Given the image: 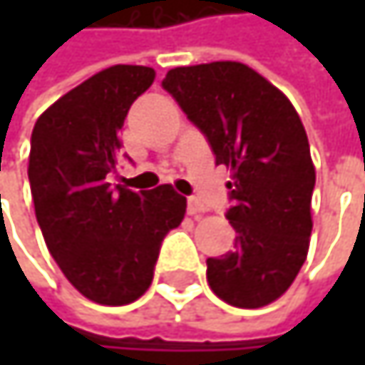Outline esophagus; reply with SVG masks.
Instances as JSON below:
<instances>
[{
	"instance_id": "obj_1",
	"label": "esophagus",
	"mask_w": 365,
	"mask_h": 365,
	"mask_svg": "<svg viewBox=\"0 0 365 365\" xmlns=\"http://www.w3.org/2000/svg\"><path fill=\"white\" fill-rule=\"evenodd\" d=\"M187 213L194 215V217H198L200 213H205V207L198 202V198H187Z\"/></svg>"
}]
</instances>
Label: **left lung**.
Segmentation results:
<instances>
[{"instance_id":"1","label":"left lung","mask_w":365,"mask_h":365,"mask_svg":"<svg viewBox=\"0 0 365 365\" xmlns=\"http://www.w3.org/2000/svg\"><path fill=\"white\" fill-rule=\"evenodd\" d=\"M163 88L207 137L215 165L232 171L235 252L207 259L209 287L232 307H266L294 283L311 243L315 167L302 120L277 86L237 61L175 67Z\"/></svg>"}]
</instances>
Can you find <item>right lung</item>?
I'll list each match as a JSON object with an SVG mask.
<instances>
[{
	"label": "right lung",
	"mask_w": 365,
	"mask_h": 365,
	"mask_svg": "<svg viewBox=\"0 0 365 365\" xmlns=\"http://www.w3.org/2000/svg\"><path fill=\"white\" fill-rule=\"evenodd\" d=\"M154 76L143 65L108 67L52 103L31 133L29 183L48 252L82 296L108 307L145 294L163 239L185 213L169 183L133 192L106 180L124 118Z\"/></svg>",
	"instance_id": "add662e5"
}]
</instances>
